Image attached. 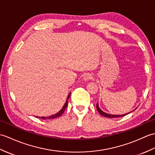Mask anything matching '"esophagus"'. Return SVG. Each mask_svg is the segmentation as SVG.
Instances as JSON below:
<instances>
[{"instance_id":"obj_1","label":"esophagus","mask_w":155,"mask_h":155,"mask_svg":"<svg viewBox=\"0 0 155 155\" xmlns=\"http://www.w3.org/2000/svg\"><path fill=\"white\" fill-rule=\"evenodd\" d=\"M92 78L93 77L92 76V74H91L90 73H86L84 75L83 80L84 81H90V80H92Z\"/></svg>"}]
</instances>
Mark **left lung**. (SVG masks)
<instances>
[{"label": "left lung", "mask_w": 155, "mask_h": 155, "mask_svg": "<svg viewBox=\"0 0 155 155\" xmlns=\"http://www.w3.org/2000/svg\"><path fill=\"white\" fill-rule=\"evenodd\" d=\"M96 109L97 110H98V111L99 112V114L100 115H102V116H104V117H110V118H113V117H123V116H126V115L129 114V113H127V114H123V115H111V114H106L105 112H104L103 111H102L100 109V107L98 106V104H96Z\"/></svg>", "instance_id": "8db88e82"}]
</instances>
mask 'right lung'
<instances>
[{
    "label": "right lung",
    "instance_id": "add662e5",
    "mask_svg": "<svg viewBox=\"0 0 155 155\" xmlns=\"http://www.w3.org/2000/svg\"><path fill=\"white\" fill-rule=\"evenodd\" d=\"M70 96H71V93H69V95H68L67 98V101H66L65 104H64V106H63V107H62V109H61V110L59 111L58 113L55 114V115H52V116H48V117H37V116H36V117L41 118V119H43V120H47V119H49V120H50V119H55V118L60 117V116H61V115H62V114L64 113V110L66 109V107H67V104H68V100H69Z\"/></svg>",
    "mask_w": 155,
    "mask_h": 155
}]
</instances>
